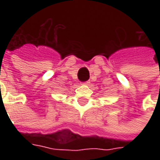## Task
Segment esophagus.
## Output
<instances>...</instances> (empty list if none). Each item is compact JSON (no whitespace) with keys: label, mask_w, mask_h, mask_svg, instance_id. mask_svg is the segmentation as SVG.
<instances>
[{"label":"esophagus","mask_w":160,"mask_h":160,"mask_svg":"<svg viewBox=\"0 0 160 160\" xmlns=\"http://www.w3.org/2000/svg\"><path fill=\"white\" fill-rule=\"evenodd\" d=\"M82 84H83V85H89L90 82H88V81H87V82H84V83H83Z\"/></svg>","instance_id":"obj_1"}]
</instances>
